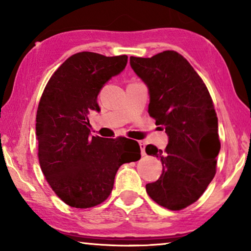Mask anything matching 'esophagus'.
<instances>
[{
	"label": "esophagus",
	"instance_id": "obj_1",
	"mask_svg": "<svg viewBox=\"0 0 251 251\" xmlns=\"http://www.w3.org/2000/svg\"><path fill=\"white\" fill-rule=\"evenodd\" d=\"M139 147H141V151H142V156H145L146 155V151H145V142L144 141H139Z\"/></svg>",
	"mask_w": 251,
	"mask_h": 251
}]
</instances>
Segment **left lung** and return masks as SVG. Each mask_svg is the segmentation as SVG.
Listing matches in <instances>:
<instances>
[{"mask_svg": "<svg viewBox=\"0 0 251 251\" xmlns=\"http://www.w3.org/2000/svg\"><path fill=\"white\" fill-rule=\"evenodd\" d=\"M130 66L150 90L148 114L166 131L165 151L147 145L163 173L146 185L152 201L180 210L201 198L216 174L220 151L218 120L208 88L189 62L175 50L151 57H129Z\"/></svg>", "mask_w": 251, "mask_h": 251, "instance_id": "left-lung-1", "label": "left lung"}]
</instances>
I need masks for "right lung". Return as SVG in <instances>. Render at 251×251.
Listing matches in <instances>:
<instances>
[{
	"label": "right lung",
	"instance_id": "add662e5",
	"mask_svg": "<svg viewBox=\"0 0 251 251\" xmlns=\"http://www.w3.org/2000/svg\"><path fill=\"white\" fill-rule=\"evenodd\" d=\"M127 55H72L50 76L36 113L39 160L46 181L66 205L91 208L112 193L123 164L141 158L137 142L90 136L91 109L100 110L104 84L120 74Z\"/></svg>",
	"mask_w": 251,
	"mask_h": 251
}]
</instances>
